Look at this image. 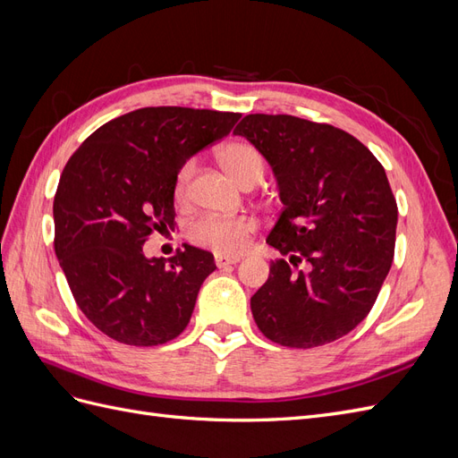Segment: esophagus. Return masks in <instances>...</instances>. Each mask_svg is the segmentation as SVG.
I'll list each match as a JSON object with an SVG mask.
<instances>
[{
	"label": "esophagus",
	"mask_w": 458,
	"mask_h": 458,
	"mask_svg": "<svg viewBox=\"0 0 458 458\" xmlns=\"http://www.w3.org/2000/svg\"><path fill=\"white\" fill-rule=\"evenodd\" d=\"M241 258H227V256H216V266L217 267H227V266H234L239 263Z\"/></svg>",
	"instance_id": "34e87169"
}]
</instances>
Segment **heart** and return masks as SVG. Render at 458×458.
<instances>
[{"mask_svg": "<svg viewBox=\"0 0 458 458\" xmlns=\"http://www.w3.org/2000/svg\"><path fill=\"white\" fill-rule=\"evenodd\" d=\"M219 162L241 187L246 183H259L263 174H266V160H263L261 152L242 141H233L221 147ZM192 174H195V162L189 160L182 165L175 177V197L179 200L189 197ZM254 229L256 221L246 216H206L192 224L191 239L200 246L210 248L219 256H237L244 250L248 237Z\"/></svg>", "mask_w": 458, "mask_h": 458, "instance_id": "heart-1", "label": "heart"}]
</instances>
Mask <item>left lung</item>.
<instances>
[{"label": "left lung", "mask_w": 458, "mask_h": 458, "mask_svg": "<svg viewBox=\"0 0 458 458\" xmlns=\"http://www.w3.org/2000/svg\"><path fill=\"white\" fill-rule=\"evenodd\" d=\"M273 168L283 212L267 244L269 279L250 298L258 328L286 348H317L352 332L392 267L397 204L372 152L328 123L248 114L233 131ZM301 260L306 272L295 271Z\"/></svg>", "instance_id": "1"}]
</instances>
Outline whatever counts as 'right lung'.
<instances>
[{
	"label": "right lung",
	"mask_w": 458,
	"mask_h": 458,
	"mask_svg": "<svg viewBox=\"0 0 458 458\" xmlns=\"http://www.w3.org/2000/svg\"><path fill=\"white\" fill-rule=\"evenodd\" d=\"M239 113L147 106L106 122L66 162L53 202L55 254L89 321L128 345L182 335L214 256L185 244L147 258L152 231L174 227L175 177L199 150L229 135Z\"/></svg>",
	"instance_id": "obj_1"
}]
</instances>
